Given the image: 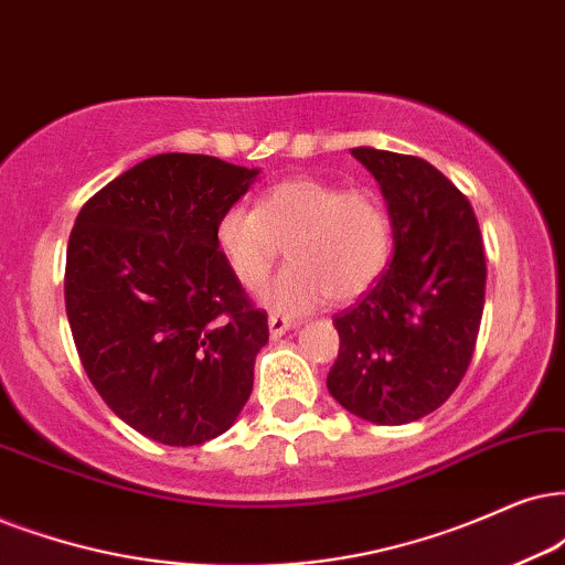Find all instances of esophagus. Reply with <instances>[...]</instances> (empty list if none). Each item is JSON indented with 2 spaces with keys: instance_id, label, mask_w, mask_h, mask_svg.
Instances as JSON below:
<instances>
[{
  "instance_id": "34e87169",
  "label": "esophagus",
  "mask_w": 565,
  "mask_h": 565,
  "mask_svg": "<svg viewBox=\"0 0 565 565\" xmlns=\"http://www.w3.org/2000/svg\"><path fill=\"white\" fill-rule=\"evenodd\" d=\"M291 328H295V323H291L289 318H284V316H270L268 318L270 339H281V335L287 333V331H291Z\"/></svg>"
}]
</instances>
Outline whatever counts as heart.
<instances>
[{
	"label": "heart",
	"mask_w": 565,
	"mask_h": 565,
	"mask_svg": "<svg viewBox=\"0 0 565 565\" xmlns=\"http://www.w3.org/2000/svg\"><path fill=\"white\" fill-rule=\"evenodd\" d=\"M218 255L245 289L266 281L287 242L291 266L260 291L284 316L316 310L328 297L349 302L373 287L388 260L391 224L370 190H341L318 177H289L258 198L255 211L218 213Z\"/></svg>",
	"instance_id": "1"
}]
</instances>
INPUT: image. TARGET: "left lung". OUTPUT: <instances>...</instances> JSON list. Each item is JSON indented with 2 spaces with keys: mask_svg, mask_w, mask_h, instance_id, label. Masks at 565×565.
<instances>
[{
  "mask_svg": "<svg viewBox=\"0 0 565 565\" xmlns=\"http://www.w3.org/2000/svg\"><path fill=\"white\" fill-rule=\"evenodd\" d=\"M381 184L394 255L352 310L335 316L328 391L375 425L438 409L467 373L484 305V249L469 200L417 156L352 148Z\"/></svg>",
  "mask_w": 565,
  "mask_h": 565,
  "instance_id": "1",
  "label": "left lung"
}]
</instances>
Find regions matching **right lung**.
Instances as JSON below:
<instances>
[{"mask_svg":"<svg viewBox=\"0 0 565 565\" xmlns=\"http://www.w3.org/2000/svg\"><path fill=\"white\" fill-rule=\"evenodd\" d=\"M260 169L161 153L98 190L67 242L64 307L90 383L132 430L200 446L237 423L268 316L218 255V213Z\"/></svg>","mask_w":565,"mask_h":565,"instance_id":"right-lung-1","label":"right lung"}]
</instances>
